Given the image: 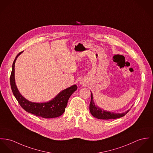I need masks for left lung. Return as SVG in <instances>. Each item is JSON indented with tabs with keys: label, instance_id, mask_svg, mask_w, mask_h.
<instances>
[{
	"label": "left lung",
	"instance_id": "1",
	"mask_svg": "<svg viewBox=\"0 0 153 153\" xmlns=\"http://www.w3.org/2000/svg\"><path fill=\"white\" fill-rule=\"evenodd\" d=\"M90 111L91 115L95 118H98L100 119H117V118H121L125 116L129 111L122 113V114H116L113 112H108L106 111H104L103 109H100V108L95 105L93 101V94L91 93V102L90 104Z\"/></svg>",
	"mask_w": 153,
	"mask_h": 153
}]
</instances>
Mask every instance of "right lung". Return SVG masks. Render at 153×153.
<instances>
[{
	"instance_id": "add662e5",
	"label": "right lung",
	"mask_w": 153,
	"mask_h": 153,
	"mask_svg": "<svg viewBox=\"0 0 153 153\" xmlns=\"http://www.w3.org/2000/svg\"><path fill=\"white\" fill-rule=\"evenodd\" d=\"M22 52H20L16 56L12 65L10 82L12 92L14 97L23 109L28 113L43 118H53L60 117L64 113L71 95L77 89V85H72L63 90L52 100L47 102L35 103L28 101L19 93L14 81L15 62L17 57Z\"/></svg>"
}]
</instances>
